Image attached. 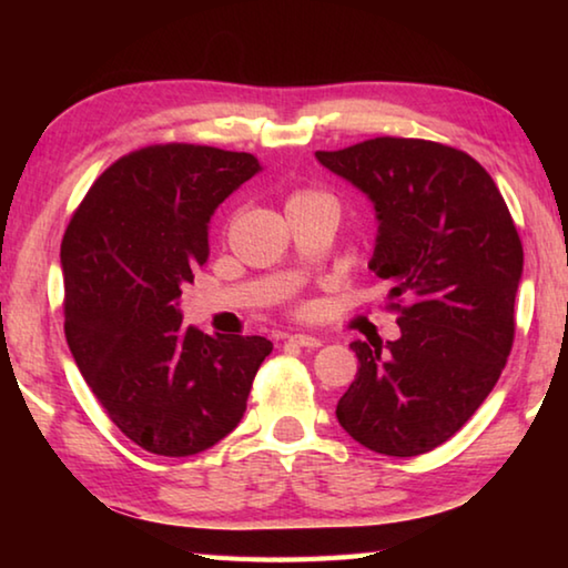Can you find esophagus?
<instances>
[{
  "instance_id": "obj_1",
  "label": "esophagus",
  "mask_w": 568,
  "mask_h": 568,
  "mask_svg": "<svg viewBox=\"0 0 568 568\" xmlns=\"http://www.w3.org/2000/svg\"><path fill=\"white\" fill-rule=\"evenodd\" d=\"M287 341L295 343V345H301V348H321V345H323L321 338H315V335H305V333L287 335Z\"/></svg>"
}]
</instances>
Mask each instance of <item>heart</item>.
Wrapping results in <instances>:
<instances>
[{"mask_svg":"<svg viewBox=\"0 0 568 568\" xmlns=\"http://www.w3.org/2000/svg\"><path fill=\"white\" fill-rule=\"evenodd\" d=\"M297 197H315V192H297V195H293V200Z\"/></svg>","mask_w":568,"mask_h":568,"instance_id":"obj_1","label":"heart"}]
</instances>
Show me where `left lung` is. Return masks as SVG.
<instances>
[{"label":"left lung","mask_w":568,"mask_h":568,"mask_svg":"<svg viewBox=\"0 0 568 568\" xmlns=\"http://www.w3.org/2000/svg\"><path fill=\"white\" fill-rule=\"evenodd\" d=\"M376 210L368 267L390 285L398 341H353L358 373L335 416L383 456L444 444L494 390L514 343L524 247L491 175L466 152L376 138L315 152Z\"/></svg>","instance_id":"left-lung-1"}]
</instances>
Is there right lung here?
<instances>
[{"mask_svg": "<svg viewBox=\"0 0 568 568\" xmlns=\"http://www.w3.org/2000/svg\"><path fill=\"white\" fill-rule=\"evenodd\" d=\"M263 170L247 152L152 145L94 180L67 227L64 335L114 426L158 456L223 440L273 343L182 325L180 295L207 263L210 217Z\"/></svg>", "mask_w": 568, "mask_h": 568, "instance_id": "1", "label": "right lung"}]
</instances>
